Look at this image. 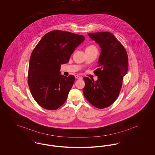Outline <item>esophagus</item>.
I'll return each mask as SVG.
<instances>
[{
    "label": "esophagus",
    "instance_id": "1",
    "mask_svg": "<svg viewBox=\"0 0 155 155\" xmlns=\"http://www.w3.org/2000/svg\"><path fill=\"white\" fill-rule=\"evenodd\" d=\"M75 78L76 79H78V80H80V79H82V77H81V76H80V75H75Z\"/></svg>",
    "mask_w": 155,
    "mask_h": 155
}]
</instances>
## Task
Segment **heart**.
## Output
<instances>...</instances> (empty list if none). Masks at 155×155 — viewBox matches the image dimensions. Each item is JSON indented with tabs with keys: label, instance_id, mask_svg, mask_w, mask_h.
Masks as SVG:
<instances>
[{
	"label": "heart",
	"instance_id": "obj_1",
	"mask_svg": "<svg viewBox=\"0 0 155 155\" xmlns=\"http://www.w3.org/2000/svg\"><path fill=\"white\" fill-rule=\"evenodd\" d=\"M97 51V48L94 45H90L86 47V51Z\"/></svg>",
	"mask_w": 155,
	"mask_h": 155
}]
</instances>
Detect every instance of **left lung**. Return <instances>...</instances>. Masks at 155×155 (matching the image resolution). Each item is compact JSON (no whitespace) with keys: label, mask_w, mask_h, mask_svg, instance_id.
<instances>
[{"label":"left lung","mask_w":155,"mask_h":155,"mask_svg":"<svg viewBox=\"0 0 155 155\" xmlns=\"http://www.w3.org/2000/svg\"><path fill=\"white\" fill-rule=\"evenodd\" d=\"M89 36L99 44L101 53L97 69L94 71L98 80L84 77L83 93L90 103L102 109L111 106L119 95L128 68V56L124 47L112 33H89Z\"/></svg>","instance_id":"8db88e82"}]
</instances>
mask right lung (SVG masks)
<instances>
[{"instance_id": "right-lung-1", "label": "right lung", "mask_w": 155, "mask_h": 155, "mask_svg": "<svg viewBox=\"0 0 155 155\" xmlns=\"http://www.w3.org/2000/svg\"><path fill=\"white\" fill-rule=\"evenodd\" d=\"M84 37L60 30L45 34L31 53L28 84L35 101L42 108L54 110L67 99L75 77L60 74L61 64L68 62Z\"/></svg>"}]
</instances>
